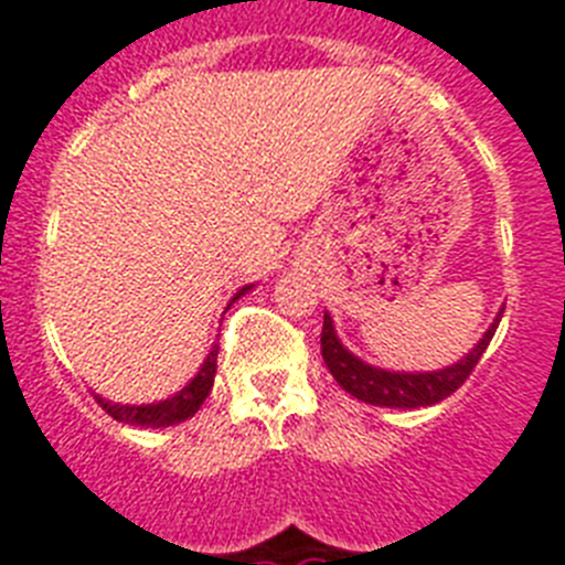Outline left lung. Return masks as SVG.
<instances>
[{"mask_svg":"<svg viewBox=\"0 0 565 565\" xmlns=\"http://www.w3.org/2000/svg\"><path fill=\"white\" fill-rule=\"evenodd\" d=\"M500 316L497 312L494 324L488 327L482 339L468 350L459 362L448 364V367H439V371H385V367H376V364H367L364 359H359L355 353H350L344 344H341L339 333H335L333 319L330 312H324V327H321V355H324L327 371L333 373V379L339 382L350 396L367 402V405L379 407H428L443 402L445 396H451L480 362V355L486 353L488 341L494 339V330L500 324Z\"/></svg>","mask_w":565,"mask_h":565,"instance_id":"obj_1","label":"left lung"}]
</instances>
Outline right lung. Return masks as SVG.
<instances>
[{
    "label": "right lung",
    "instance_id": "right-lung-1",
    "mask_svg": "<svg viewBox=\"0 0 565 565\" xmlns=\"http://www.w3.org/2000/svg\"><path fill=\"white\" fill-rule=\"evenodd\" d=\"M255 284H246L241 287L235 296H232L230 305H235L241 296L253 290ZM226 305V307H230ZM215 371H217V344H212V350L203 359L201 371L194 373V379H189L186 385L180 387L174 396L160 402H149V405H120V402H108L103 396H97V402L103 405L108 416H114L117 422H126V425H140V428H169V425H180L186 422L189 416H194L201 411V405L210 396L212 385H215Z\"/></svg>",
    "mask_w": 565,
    "mask_h": 565
}]
</instances>
